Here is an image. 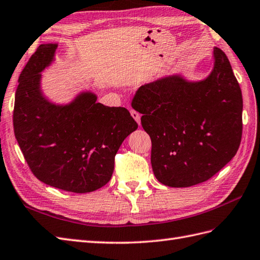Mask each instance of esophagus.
<instances>
[{
    "label": "esophagus",
    "mask_w": 260,
    "mask_h": 260,
    "mask_svg": "<svg viewBox=\"0 0 260 260\" xmlns=\"http://www.w3.org/2000/svg\"><path fill=\"white\" fill-rule=\"evenodd\" d=\"M131 114H132L133 118H134L135 121H136L139 125H141V115H139V113L136 112L135 110H131Z\"/></svg>",
    "instance_id": "1"
}]
</instances>
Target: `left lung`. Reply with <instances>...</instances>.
Instances as JSON below:
<instances>
[{"label":"left lung","mask_w":260,"mask_h":260,"mask_svg":"<svg viewBox=\"0 0 260 260\" xmlns=\"http://www.w3.org/2000/svg\"><path fill=\"white\" fill-rule=\"evenodd\" d=\"M213 54L214 68L202 81L166 77L141 86L133 98L151 139L152 171L168 187L209 180L241 144L242 90L224 51L214 47Z\"/></svg>","instance_id":"left-lung-1"}]
</instances>
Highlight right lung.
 <instances>
[{"label":"right lung","instance_id":"1","mask_svg":"<svg viewBox=\"0 0 260 260\" xmlns=\"http://www.w3.org/2000/svg\"><path fill=\"white\" fill-rule=\"evenodd\" d=\"M56 44H44L18 78L13 126L26 162L42 182L75 193L102 188L111 180L115 155L138 124L125 108L96 103L83 92L68 105H56L41 91V72L54 59Z\"/></svg>","mask_w":260,"mask_h":260}]
</instances>
